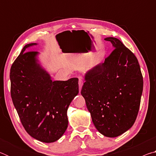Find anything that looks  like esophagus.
Wrapping results in <instances>:
<instances>
[{
  "label": "esophagus",
  "mask_w": 156,
  "mask_h": 156,
  "mask_svg": "<svg viewBox=\"0 0 156 156\" xmlns=\"http://www.w3.org/2000/svg\"><path fill=\"white\" fill-rule=\"evenodd\" d=\"M83 80H82L81 78H79L78 80V85H79V91H81V89H82V87H83Z\"/></svg>",
  "instance_id": "esophagus-1"
}]
</instances>
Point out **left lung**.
<instances>
[{"label": "left lung", "mask_w": 156, "mask_h": 156, "mask_svg": "<svg viewBox=\"0 0 156 156\" xmlns=\"http://www.w3.org/2000/svg\"><path fill=\"white\" fill-rule=\"evenodd\" d=\"M112 54L86 72L81 90L95 127L102 135L115 138L135 122L143 90L138 59L118 38L107 37Z\"/></svg>", "instance_id": "8db88e82"}]
</instances>
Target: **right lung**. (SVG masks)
Here are the masks:
<instances>
[{
    "label": "right lung",
    "instance_id": "right-lung-1",
    "mask_svg": "<svg viewBox=\"0 0 156 156\" xmlns=\"http://www.w3.org/2000/svg\"><path fill=\"white\" fill-rule=\"evenodd\" d=\"M23 47L10 70L11 96L26 131L50 143L59 140L68 126L67 109L78 94V79L52 81L38 59L40 53Z\"/></svg>",
    "mask_w": 156,
    "mask_h": 156
}]
</instances>
